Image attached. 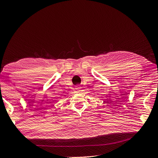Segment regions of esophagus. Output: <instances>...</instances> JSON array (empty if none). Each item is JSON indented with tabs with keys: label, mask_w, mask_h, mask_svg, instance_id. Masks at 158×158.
I'll return each mask as SVG.
<instances>
[{
	"label": "esophagus",
	"mask_w": 158,
	"mask_h": 158,
	"mask_svg": "<svg viewBox=\"0 0 158 158\" xmlns=\"http://www.w3.org/2000/svg\"><path fill=\"white\" fill-rule=\"evenodd\" d=\"M80 89H81V87L80 86V85H77V86H76V89H77V91H78V92H80Z\"/></svg>",
	"instance_id": "esophagus-1"
}]
</instances>
